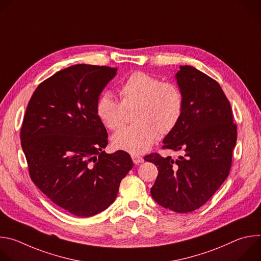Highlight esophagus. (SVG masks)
Instances as JSON below:
<instances>
[{
  "label": "esophagus",
  "mask_w": 261,
  "mask_h": 261,
  "mask_svg": "<svg viewBox=\"0 0 261 261\" xmlns=\"http://www.w3.org/2000/svg\"><path fill=\"white\" fill-rule=\"evenodd\" d=\"M132 160H133L134 164H140V163H142L144 161L143 158L138 156V155H132Z\"/></svg>",
  "instance_id": "obj_1"
}]
</instances>
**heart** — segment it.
Masks as SVG:
<instances>
[{
	"instance_id": "b5f03b06",
	"label": "heart",
	"mask_w": 261,
	"mask_h": 261,
	"mask_svg": "<svg viewBox=\"0 0 261 261\" xmlns=\"http://www.w3.org/2000/svg\"><path fill=\"white\" fill-rule=\"evenodd\" d=\"M119 93L121 102L106 92L96 104L98 118L110 130L120 129L126 121V109L137 106L134 114L136 124L113 136V144L118 150L133 155L146 152L159 133L166 135L173 131L181 118L184 96L180 89L148 73H131L121 85Z\"/></svg>"
}]
</instances>
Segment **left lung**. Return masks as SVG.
<instances>
[{
    "label": "left lung",
    "mask_w": 261,
    "mask_h": 261,
    "mask_svg": "<svg viewBox=\"0 0 261 261\" xmlns=\"http://www.w3.org/2000/svg\"><path fill=\"white\" fill-rule=\"evenodd\" d=\"M175 79L184 111L162 147L182 155L174 160L153 153L144 160L159 170L151 189L154 200L189 213L203 205L228 176L238 130L230 103L215 80L188 65L179 67Z\"/></svg>",
    "instance_id": "1"
}]
</instances>
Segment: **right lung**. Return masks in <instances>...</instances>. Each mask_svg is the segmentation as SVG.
<instances>
[{
  "label": "right lung",
  "mask_w": 261,
  "mask_h": 261,
  "mask_svg": "<svg viewBox=\"0 0 261 261\" xmlns=\"http://www.w3.org/2000/svg\"><path fill=\"white\" fill-rule=\"evenodd\" d=\"M118 69L77 64L42 82L29 101L20 130L29 173L54 203L91 217L115 201L133 167L128 153L106 154L107 132L96 104Z\"/></svg>",
  "instance_id": "obj_1"
}]
</instances>
